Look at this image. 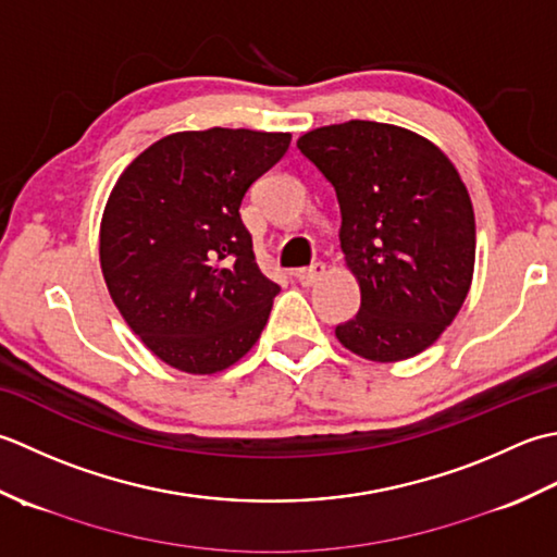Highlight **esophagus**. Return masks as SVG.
<instances>
[{"label":"esophagus","instance_id":"34e87169","mask_svg":"<svg viewBox=\"0 0 557 557\" xmlns=\"http://www.w3.org/2000/svg\"><path fill=\"white\" fill-rule=\"evenodd\" d=\"M324 274H326V267H324L322 262H314V264L308 267V269L295 271V278H298L300 286H314V283L320 281Z\"/></svg>","mask_w":557,"mask_h":557}]
</instances>
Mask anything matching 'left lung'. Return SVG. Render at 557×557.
<instances>
[{
	"label": "left lung",
	"mask_w": 557,
	"mask_h": 557,
	"mask_svg": "<svg viewBox=\"0 0 557 557\" xmlns=\"http://www.w3.org/2000/svg\"><path fill=\"white\" fill-rule=\"evenodd\" d=\"M298 149L336 189L338 240L360 286V310L336 338L374 362L418 356L473 278L475 219L457 168L425 136L368 120L312 129Z\"/></svg>",
	"instance_id": "8db88e82"
}]
</instances>
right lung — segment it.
Segmentation results:
<instances>
[{
  "label": "right lung",
  "mask_w": 557,
  "mask_h": 557,
  "mask_svg": "<svg viewBox=\"0 0 557 557\" xmlns=\"http://www.w3.org/2000/svg\"><path fill=\"white\" fill-rule=\"evenodd\" d=\"M288 146V132H177L117 177L100 269L124 322L165 366L213 374L257 344L281 288L257 267L240 203Z\"/></svg>",
  "instance_id": "right-lung-1"
}]
</instances>
